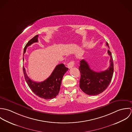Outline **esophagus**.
I'll return each mask as SVG.
<instances>
[{
    "mask_svg": "<svg viewBox=\"0 0 132 132\" xmlns=\"http://www.w3.org/2000/svg\"><path fill=\"white\" fill-rule=\"evenodd\" d=\"M67 65H68V68L69 69H71V68H73L75 65V61L74 60H72V61H70L68 63Z\"/></svg>",
    "mask_w": 132,
    "mask_h": 132,
    "instance_id": "1",
    "label": "esophagus"
}]
</instances>
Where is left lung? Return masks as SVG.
Wrapping results in <instances>:
<instances>
[{
	"instance_id": "obj_1",
	"label": "left lung",
	"mask_w": 132,
	"mask_h": 132,
	"mask_svg": "<svg viewBox=\"0 0 132 132\" xmlns=\"http://www.w3.org/2000/svg\"><path fill=\"white\" fill-rule=\"evenodd\" d=\"M106 45H108L106 43ZM108 53L110 56V66L105 71L97 72L92 70L88 63L84 60L80 61L79 70L81 73L79 86L86 94L96 95L103 93L109 86L113 77L114 66L111 52Z\"/></svg>"
}]
</instances>
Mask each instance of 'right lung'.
I'll return each mask as SVG.
<instances>
[{"label": "right lung", "mask_w": 132, "mask_h": 132, "mask_svg": "<svg viewBox=\"0 0 132 132\" xmlns=\"http://www.w3.org/2000/svg\"><path fill=\"white\" fill-rule=\"evenodd\" d=\"M38 35L36 36L27 43L24 49V54L27 47L34 43L38 42ZM23 70L25 80L34 93L42 98L50 100L55 98L58 94L62 78L68 71V68L65 67L63 63L58 64L49 77L41 82L32 81L27 76L24 67H23Z\"/></svg>", "instance_id": "add662e5"}]
</instances>
